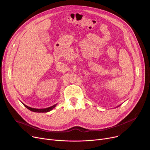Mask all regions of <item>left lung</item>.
Masks as SVG:
<instances>
[{"mask_svg": "<svg viewBox=\"0 0 150 150\" xmlns=\"http://www.w3.org/2000/svg\"><path fill=\"white\" fill-rule=\"evenodd\" d=\"M119 106H120V105H119V106H118V107H119Z\"/></svg>", "mask_w": 150, "mask_h": 150, "instance_id": "obj_1", "label": "left lung"}]
</instances>
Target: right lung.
Returning <instances> with one entry per match:
<instances>
[{"label": "right lung", "instance_id": "right-lung-1", "mask_svg": "<svg viewBox=\"0 0 150 150\" xmlns=\"http://www.w3.org/2000/svg\"><path fill=\"white\" fill-rule=\"evenodd\" d=\"M23 104L29 110L31 111H33V112H49L50 111H51L52 110H53L57 105V104H55L53 106H51V107H49L48 108H31V107H30L26 105H25L23 103Z\"/></svg>", "mask_w": 150, "mask_h": 150}]
</instances>
